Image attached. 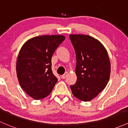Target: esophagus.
I'll list each match as a JSON object with an SVG mask.
<instances>
[{"label": "esophagus", "mask_w": 128, "mask_h": 128, "mask_svg": "<svg viewBox=\"0 0 128 128\" xmlns=\"http://www.w3.org/2000/svg\"><path fill=\"white\" fill-rule=\"evenodd\" d=\"M67 75H68V73H67V72L65 73L64 75H61V78H62V79H65V78L67 76Z\"/></svg>", "instance_id": "34e87169"}]
</instances>
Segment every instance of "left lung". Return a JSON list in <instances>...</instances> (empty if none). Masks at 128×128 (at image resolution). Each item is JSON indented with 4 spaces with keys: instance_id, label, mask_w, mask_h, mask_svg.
Listing matches in <instances>:
<instances>
[{
    "instance_id": "left-lung-1",
    "label": "left lung",
    "mask_w": 128,
    "mask_h": 128,
    "mask_svg": "<svg viewBox=\"0 0 128 128\" xmlns=\"http://www.w3.org/2000/svg\"><path fill=\"white\" fill-rule=\"evenodd\" d=\"M76 58V82L70 86L76 98L89 102L106 88L110 78L108 52L99 40L89 35L70 34Z\"/></svg>"
}]
</instances>
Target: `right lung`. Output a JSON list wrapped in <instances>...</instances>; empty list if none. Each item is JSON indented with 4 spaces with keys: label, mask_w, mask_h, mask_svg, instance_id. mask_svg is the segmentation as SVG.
<instances>
[{
    "label": "right lung",
    "mask_w": 128,
    "mask_h": 128,
    "mask_svg": "<svg viewBox=\"0 0 128 128\" xmlns=\"http://www.w3.org/2000/svg\"><path fill=\"white\" fill-rule=\"evenodd\" d=\"M65 38L63 35H42L30 39L21 47L17 76L22 89L34 100L48 96L58 81L52 70V57Z\"/></svg>",
    "instance_id": "add662e5"
}]
</instances>
